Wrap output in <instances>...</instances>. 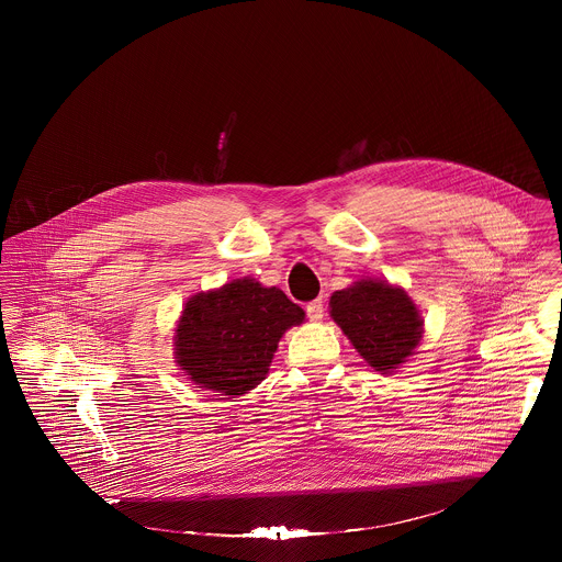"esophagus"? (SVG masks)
<instances>
[{
    "instance_id": "esophagus-1",
    "label": "esophagus",
    "mask_w": 562,
    "mask_h": 562,
    "mask_svg": "<svg viewBox=\"0 0 562 562\" xmlns=\"http://www.w3.org/2000/svg\"><path fill=\"white\" fill-rule=\"evenodd\" d=\"M305 312H307V318H310V321L321 322L322 316H324V301H322V299L312 301V303L305 307Z\"/></svg>"
}]
</instances>
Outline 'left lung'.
Wrapping results in <instances>:
<instances>
[{
  "instance_id": "1",
  "label": "left lung",
  "mask_w": 562,
  "mask_h": 562,
  "mask_svg": "<svg viewBox=\"0 0 562 562\" xmlns=\"http://www.w3.org/2000/svg\"><path fill=\"white\" fill-rule=\"evenodd\" d=\"M330 316L379 372L398 368L422 337V318L413 301L385 281H359L335 292Z\"/></svg>"
}]
</instances>
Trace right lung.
I'll use <instances>...</instances> for the list:
<instances>
[{
	"instance_id": "1",
	"label": "right lung",
	"mask_w": 562,
	"mask_h": 562,
	"mask_svg": "<svg viewBox=\"0 0 562 562\" xmlns=\"http://www.w3.org/2000/svg\"><path fill=\"white\" fill-rule=\"evenodd\" d=\"M305 312L277 288L238 279L186 303L175 335L177 363L188 376L223 396L257 387L283 333Z\"/></svg>"
}]
</instances>
